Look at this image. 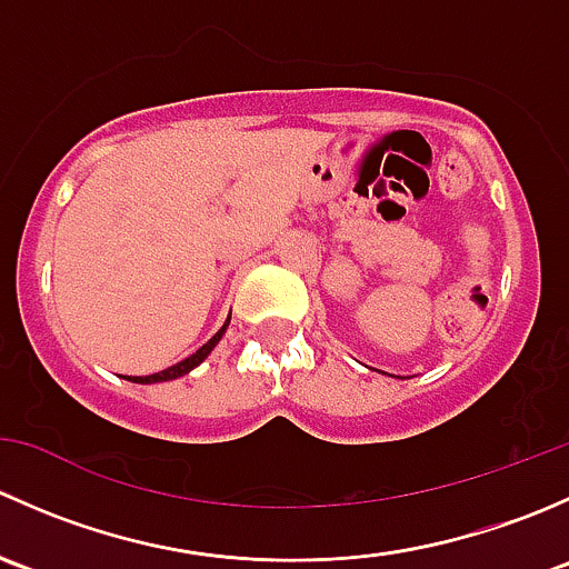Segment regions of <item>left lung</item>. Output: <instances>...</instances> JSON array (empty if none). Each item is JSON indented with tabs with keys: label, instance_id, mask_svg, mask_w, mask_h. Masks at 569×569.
Wrapping results in <instances>:
<instances>
[{
	"label": "left lung",
	"instance_id": "8db88e82",
	"mask_svg": "<svg viewBox=\"0 0 569 569\" xmlns=\"http://www.w3.org/2000/svg\"><path fill=\"white\" fill-rule=\"evenodd\" d=\"M382 375H386V371H382Z\"/></svg>",
	"mask_w": 569,
	"mask_h": 569
}]
</instances>
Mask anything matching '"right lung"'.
<instances>
[{"instance_id": "obj_1", "label": "right lung", "mask_w": 569, "mask_h": 569, "mask_svg": "<svg viewBox=\"0 0 569 569\" xmlns=\"http://www.w3.org/2000/svg\"><path fill=\"white\" fill-rule=\"evenodd\" d=\"M228 321H231V317L226 319V325H222L220 330H217L214 336H211L209 341H206L203 347L198 349V352H192V355H189V358H183L181 363H173V366H170V369H164V371H157V375H148V377H129V380H131V382H140V386H151V382H168V380H178V377L189 375V371H192V369H198V366L203 363L206 358H209V355H211V349H214L217 343H220V338L226 336V330H228Z\"/></svg>"}]
</instances>
